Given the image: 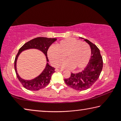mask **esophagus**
Returning a JSON list of instances; mask_svg holds the SVG:
<instances>
[{
  "label": "esophagus",
  "mask_w": 121,
  "mask_h": 121,
  "mask_svg": "<svg viewBox=\"0 0 121 121\" xmlns=\"http://www.w3.org/2000/svg\"><path fill=\"white\" fill-rule=\"evenodd\" d=\"M56 71H63V70H62V69H56Z\"/></svg>",
  "instance_id": "esophagus-1"
}]
</instances>
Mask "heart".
<instances>
[{"label":"heart","mask_w":121,"mask_h":121,"mask_svg":"<svg viewBox=\"0 0 121 121\" xmlns=\"http://www.w3.org/2000/svg\"><path fill=\"white\" fill-rule=\"evenodd\" d=\"M48 54L51 63L55 67L59 65V67L62 68H75L80 70L85 68L89 63L91 50L85 43L75 38H67L60 41L56 48H50ZM65 56L67 60L61 63Z\"/></svg>","instance_id":"1"}]
</instances>
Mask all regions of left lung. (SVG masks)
<instances>
[{
  "instance_id": "1",
  "label": "left lung",
  "mask_w": 121,
  "mask_h": 121,
  "mask_svg": "<svg viewBox=\"0 0 121 121\" xmlns=\"http://www.w3.org/2000/svg\"><path fill=\"white\" fill-rule=\"evenodd\" d=\"M84 40L89 44L91 50L89 63L83 70L76 73H71L70 77L65 79L67 85L79 91L87 90L91 87L99 78L103 67V60L99 49L89 40Z\"/></svg>"
}]
</instances>
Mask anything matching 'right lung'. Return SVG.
I'll list each match as a JSON object with an SVG mask.
<instances>
[{"label":"right lung","instance_id":"add662e5","mask_svg":"<svg viewBox=\"0 0 121 121\" xmlns=\"http://www.w3.org/2000/svg\"><path fill=\"white\" fill-rule=\"evenodd\" d=\"M56 40V38H48L46 37L35 38L26 43L19 49L14 61V68L18 79L26 89L31 91H38L45 87L50 83L51 76L55 72V68L49 65L47 52L50 46ZM31 48L37 49L42 51L46 56L47 61L48 62L44 70L38 77L31 80H25L20 78L17 73L16 61L18 56L22 51Z\"/></svg>","mask_w":121,"mask_h":121}]
</instances>
